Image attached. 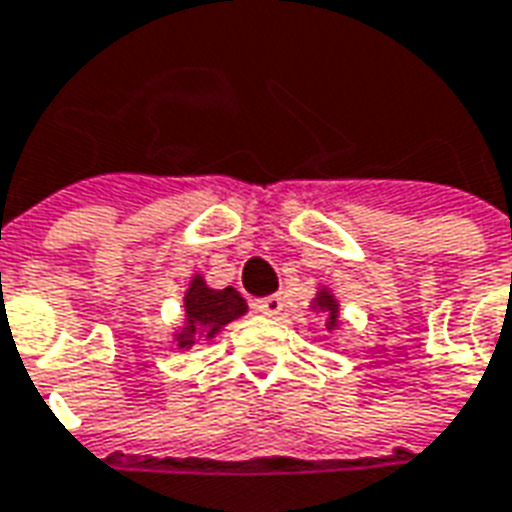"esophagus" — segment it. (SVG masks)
Segmentation results:
<instances>
[{
	"mask_svg": "<svg viewBox=\"0 0 512 512\" xmlns=\"http://www.w3.org/2000/svg\"><path fill=\"white\" fill-rule=\"evenodd\" d=\"M255 309L266 317H279L285 309V301H282V295H266V298H257Z\"/></svg>",
	"mask_w": 512,
	"mask_h": 512,
	"instance_id": "34e87169",
	"label": "esophagus"
}]
</instances>
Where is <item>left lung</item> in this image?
Instances as JSON below:
<instances>
[{"instance_id": "1", "label": "left lung", "mask_w": 512, "mask_h": 512, "mask_svg": "<svg viewBox=\"0 0 512 512\" xmlns=\"http://www.w3.org/2000/svg\"><path fill=\"white\" fill-rule=\"evenodd\" d=\"M312 309H320V312H325V317H328V320H325V328H328V331H333V328L339 325V301L333 298L331 290H325L323 287V290L317 293V298H314Z\"/></svg>"}]
</instances>
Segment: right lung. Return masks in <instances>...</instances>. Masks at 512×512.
Listing matches in <instances>:
<instances>
[{"label":"right lung","instance_id":"obj_1","mask_svg":"<svg viewBox=\"0 0 512 512\" xmlns=\"http://www.w3.org/2000/svg\"><path fill=\"white\" fill-rule=\"evenodd\" d=\"M246 314V301L236 287L214 290L206 285L200 274L192 276L187 293H184V328L176 333L179 347H192L195 336L214 339L227 323Z\"/></svg>","mask_w":512,"mask_h":512}]
</instances>
